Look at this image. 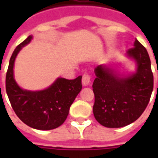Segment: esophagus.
<instances>
[{"mask_svg":"<svg viewBox=\"0 0 158 158\" xmlns=\"http://www.w3.org/2000/svg\"><path fill=\"white\" fill-rule=\"evenodd\" d=\"M91 80V76L89 73H85L82 77V84L84 85H88Z\"/></svg>","mask_w":158,"mask_h":158,"instance_id":"34e87169","label":"esophagus"}]
</instances>
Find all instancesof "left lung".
Wrapping results in <instances>:
<instances>
[{
  "label": "left lung",
  "mask_w": 158,
  "mask_h": 158,
  "mask_svg": "<svg viewBox=\"0 0 158 158\" xmlns=\"http://www.w3.org/2000/svg\"><path fill=\"white\" fill-rule=\"evenodd\" d=\"M127 54L138 66L132 75L118 77L103 65L95 69L93 113L96 121L107 128H121L137 120L152 93L153 73L146 49L135 40L134 47L129 49Z\"/></svg>",
  "instance_id": "obj_1"
}]
</instances>
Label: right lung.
Instances as JSON below:
<instances>
[{
	"instance_id": "right-lung-1",
	"label": "right lung",
	"mask_w": 158,
	"mask_h": 158,
	"mask_svg": "<svg viewBox=\"0 0 158 158\" xmlns=\"http://www.w3.org/2000/svg\"><path fill=\"white\" fill-rule=\"evenodd\" d=\"M31 39L29 35L12 53L6 76V90L12 109L21 121L34 129L50 130L62 125L67 118L70 106L82 89V76L71 80L59 78L40 91L21 89L13 78V65L19 51Z\"/></svg>"
}]
</instances>
